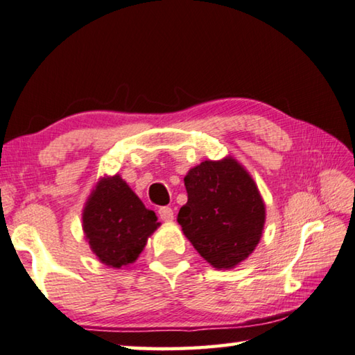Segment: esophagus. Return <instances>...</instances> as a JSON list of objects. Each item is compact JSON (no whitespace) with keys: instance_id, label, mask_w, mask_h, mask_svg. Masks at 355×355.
Masks as SVG:
<instances>
[{"instance_id":"esophagus-1","label":"esophagus","mask_w":355,"mask_h":355,"mask_svg":"<svg viewBox=\"0 0 355 355\" xmlns=\"http://www.w3.org/2000/svg\"><path fill=\"white\" fill-rule=\"evenodd\" d=\"M158 214H159L161 220H164V222L173 220V211H172V208H169V206H163V208H159Z\"/></svg>"}]
</instances>
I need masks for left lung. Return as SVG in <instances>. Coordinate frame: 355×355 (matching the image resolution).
I'll list each match as a JSON object with an SVG mask.
<instances>
[{"label":"left lung","mask_w":355,"mask_h":355,"mask_svg":"<svg viewBox=\"0 0 355 355\" xmlns=\"http://www.w3.org/2000/svg\"><path fill=\"white\" fill-rule=\"evenodd\" d=\"M188 203L177 222L198 254L218 270L234 268L262 237L266 205L259 189L234 158L203 161L184 177Z\"/></svg>","instance_id":"8db88e82"}]
</instances>
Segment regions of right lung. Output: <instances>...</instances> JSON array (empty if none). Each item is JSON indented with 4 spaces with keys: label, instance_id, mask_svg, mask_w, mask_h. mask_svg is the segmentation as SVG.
<instances>
[{
    "label": "right lung",
    "instance_id": "add662e5",
    "mask_svg": "<svg viewBox=\"0 0 355 355\" xmlns=\"http://www.w3.org/2000/svg\"><path fill=\"white\" fill-rule=\"evenodd\" d=\"M155 212L147 209L121 175L96 183L82 212V227L96 257L107 267L130 266L159 227Z\"/></svg>",
    "mask_w": 355,
    "mask_h": 355
}]
</instances>
